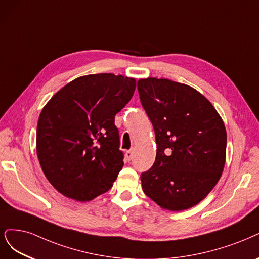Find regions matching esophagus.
<instances>
[{"mask_svg":"<svg viewBox=\"0 0 259 259\" xmlns=\"http://www.w3.org/2000/svg\"><path fill=\"white\" fill-rule=\"evenodd\" d=\"M133 156H134L133 150H128V151H126V152H125V157H126V159H127V160H131V159L133 158Z\"/></svg>","mask_w":259,"mask_h":259,"instance_id":"1","label":"esophagus"}]
</instances>
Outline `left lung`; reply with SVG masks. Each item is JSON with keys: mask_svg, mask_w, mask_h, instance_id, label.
Returning <instances> with one entry per match:
<instances>
[{"mask_svg": "<svg viewBox=\"0 0 259 259\" xmlns=\"http://www.w3.org/2000/svg\"><path fill=\"white\" fill-rule=\"evenodd\" d=\"M140 102L156 140L153 166L140 176L142 190L159 207L189 209L215 186L226 158L227 134L212 104L190 85L147 78Z\"/></svg>", "mask_w": 259, "mask_h": 259, "instance_id": "left-lung-1", "label": "left lung"}]
</instances>
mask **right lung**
I'll list each match as a JSON object with an SVG mask.
<instances>
[{
  "label": "right lung",
  "mask_w": 259,
  "mask_h": 259,
  "mask_svg": "<svg viewBox=\"0 0 259 259\" xmlns=\"http://www.w3.org/2000/svg\"><path fill=\"white\" fill-rule=\"evenodd\" d=\"M135 88V79L122 75H87L44 107L36 152L45 176L62 195L89 201L111 189L124 165L114 117Z\"/></svg>",
  "instance_id": "add662e5"
}]
</instances>
